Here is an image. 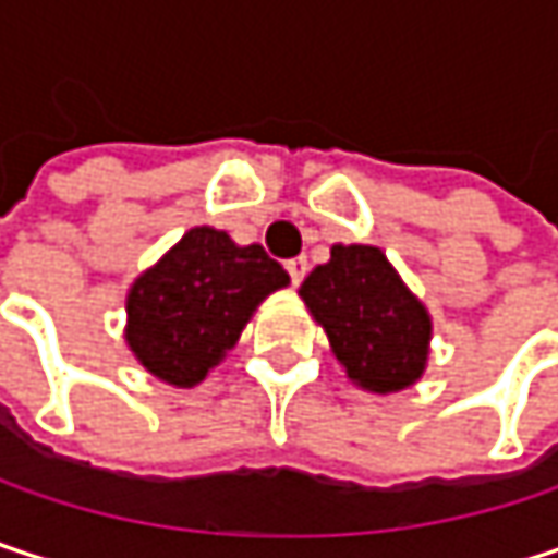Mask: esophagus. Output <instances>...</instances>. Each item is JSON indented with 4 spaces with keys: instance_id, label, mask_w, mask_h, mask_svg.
<instances>
[{
    "instance_id": "1",
    "label": "esophagus",
    "mask_w": 558,
    "mask_h": 558,
    "mask_svg": "<svg viewBox=\"0 0 558 558\" xmlns=\"http://www.w3.org/2000/svg\"><path fill=\"white\" fill-rule=\"evenodd\" d=\"M306 271H310L306 258H290V262H287V275H290L293 283H300V280L306 278Z\"/></svg>"
}]
</instances>
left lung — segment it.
Wrapping results in <instances>:
<instances>
[{"label":"left lung","mask_w":558,"mask_h":558,"mask_svg":"<svg viewBox=\"0 0 558 558\" xmlns=\"http://www.w3.org/2000/svg\"><path fill=\"white\" fill-rule=\"evenodd\" d=\"M345 378L372 393L416 385L429 362L433 316L375 245H332L300 283Z\"/></svg>","instance_id":"obj_1"}]
</instances>
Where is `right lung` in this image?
<instances>
[{
	"label": "right lung",
	"mask_w": 558,
	"mask_h": 558,
	"mask_svg": "<svg viewBox=\"0 0 558 558\" xmlns=\"http://www.w3.org/2000/svg\"><path fill=\"white\" fill-rule=\"evenodd\" d=\"M290 278L262 245L193 226L125 293V342L138 365L173 388L199 385L255 310Z\"/></svg>",
	"instance_id": "add662e5"
}]
</instances>
